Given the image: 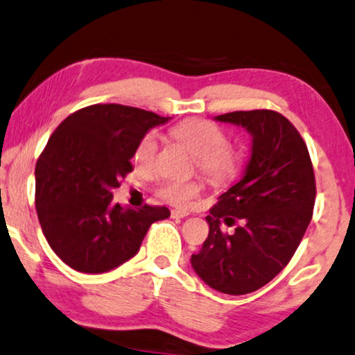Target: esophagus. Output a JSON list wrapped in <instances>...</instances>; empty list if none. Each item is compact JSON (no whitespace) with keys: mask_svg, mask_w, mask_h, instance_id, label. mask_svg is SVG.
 <instances>
[{"mask_svg":"<svg viewBox=\"0 0 355 355\" xmlns=\"http://www.w3.org/2000/svg\"><path fill=\"white\" fill-rule=\"evenodd\" d=\"M187 216H189V212L179 211V209H173V211H171V217L173 218H184Z\"/></svg>","mask_w":355,"mask_h":355,"instance_id":"esophagus-1","label":"esophagus"}]
</instances>
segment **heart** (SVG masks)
Listing matches in <instances>:
<instances>
[{
  "mask_svg": "<svg viewBox=\"0 0 355 355\" xmlns=\"http://www.w3.org/2000/svg\"><path fill=\"white\" fill-rule=\"evenodd\" d=\"M171 137L184 144L196 156L198 168L214 182H225L239 168V156L227 146V135L217 125L207 120H184L171 126ZM157 153V138L155 133H146L139 138L135 148L133 161L143 169L151 168ZM202 191L200 181H164L157 187V194L166 202L187 207Z\"/></svg>",
  "mask_w": 355,
  "mask_h": 355,
  "instance_id": "1",
  "label": "heart"
}]
</instances>
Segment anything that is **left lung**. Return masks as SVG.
Here are the masks:
<instances>
[{"label":"left lung","instance_id":"left-lung-1","mask_svg":"<svg viewBox=\"0 0 355 355\" xmlns=\"http://www.w3.org/2000/svg\"><path fill=\"white\" fill-rule=\"evenodd\" d=\"M214 120L247 130L250 157L205 217L209 235L191 265L214 290L247 295L277 277L298 248L313 217L314 171L298 130L279 113L232 112ZM235 221L234 234L221 232Z\"/></svg>","mask_w":355,"mask_h":355}]
</instances>
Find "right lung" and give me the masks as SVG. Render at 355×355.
Returning a JSON list of instances; mask_svg holds the SVG:
<instances>
[{"label":"right lung","mask_w":355,"mask_h":355,"mask_svg":"<svg viewBox=\"0 0 355 355\" xmlns=\"http://www.w3.org/2000/svg\"><path fill=\"white\" fill-rule=\"evenodd\" d=\"M171 116L118 103L90 105L57 126L36 164L39 224L55 255L80 273H105L139 250L153 222L169 209L135 211L113 202V189L133 171L143 135Z\"/></svg>","instance_id":"right-lung-1"}]
</instances>
